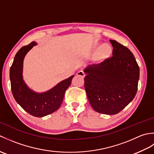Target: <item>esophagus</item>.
Returning <instances> with one entry per match:
<instances>
[{
  "instance_id": "obj_1",
  "label": "esophagus",
  "mask_w": 154,
  "mask_h": 154,
  "mask_svg": "<svg viewBox=\"0 0 154 154\" xmlns=\"http://www.w3.org/2000/svg\"><path fill=\"white\" fill-rule=\"evenodd\" d=\"M77 75L78 76H80L81 77H85V72L83 71H79V72H77Z\"/></svg>"
}]
</instances>
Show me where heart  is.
<instances>
[{
	"label": "heart",
	"instance_id": "b5f03b06",
	"mask_svg": "<svg viewBox=\"0 0 154 154\" xmlns=\"http://www.w3.org/2000/svg\"><path fill=\"white\" fill-rule=\"evenodd\" d=\"M99 48V49L98 50V55L101 58H106L109 57L111 52H112V48L108 44H103L100 46L99 44H97L96 48L98 49Z\"/></svg>",
	"mask_w": 154,
	"mask_h": 154
}]
</instances>
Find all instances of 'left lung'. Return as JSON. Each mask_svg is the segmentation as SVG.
<instances>
[{
  "mask_svg": "<svg viewBox=\"0 0 154 154\" xmlns=\"http://www.w3.org/2000/svg\"><path fill=\"white\" fill-rule=\"evenodd\" d=\"M112 56L84 72L85 89L89 103L97 112L112 115L120 112L135 97L140 69L128 48L110 40Z\"/></svg>",
  "mask_w": 154,
  "mask_h": 154,
  "instance_id": "left-lung-1",
  "label": "left lung"
}]
</instances>
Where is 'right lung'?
I'll list each match as a JSON object with an SVG mask.
<instances>
[{
	"instance_id": "right-lung-1",
	"label": "right lung",
	"mask_w": 154,
	"mask_h": 154,
	"mask_svg": "<svg viewBox=\"0 0 154 154\" xmlns=\"http://www.w3.org/2000/svg\"><path fill=\"white\" fill-rule=\"evenodd\" d=\"M36 44L32 42L16 53L10 69V79L13 97L20 106L32 116L43 117L54 112L60 107L65 91L70 86L74 75L61 81L46 92L38 93L31 90L23 80V61L25 55Z\"/></svg>"
}]
</instances>
